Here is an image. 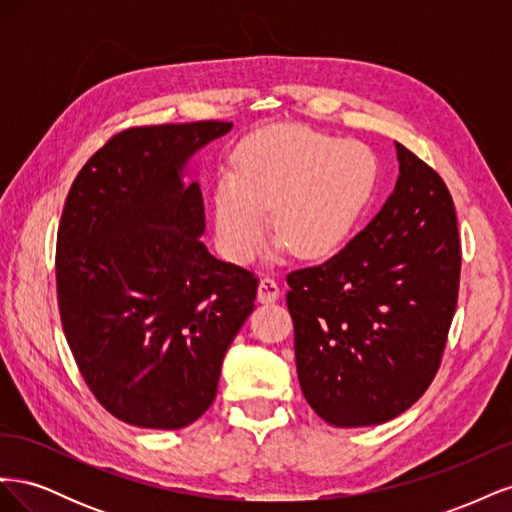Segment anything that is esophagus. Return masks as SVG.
Returning a JSON list of instances; mask_svg holds the SVG:
<instances>
[{"label": "esophagus", "instance_id": "esophagus-1", "mask_svg": "<svg viewBox=\"0 0 512 512\" xmlns=\"http://www.w3.org/2000/svg\"><path fill=\"white\" fill-rule=\"evenodd\" d=\"M280 299V286L271 277H262L258 284V301L260 303H275Z\"/></svg>", "mask_w": 512, "mask_h": 512}]
</instances>
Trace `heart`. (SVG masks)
<instances>
[{
	"mask_svg": "<svg viewBox=\"0 0 512 512\" xmlns=\"http://www.w3.org/2000/svg\"><path fill=\"white\" fill-rule=\"evenodd\" d=\"M376 153L356 141L299 126L260 132L239 147L232 175L213 198L215 237L222 254L243 265L267 230L303 258L329 256L342 247L376 194Z\"/></svg>",
	"mask_w": 512,
	"mask_h": 512,
	"instance_id": "obj_1",
	"label": "heart"
}]
</instances>
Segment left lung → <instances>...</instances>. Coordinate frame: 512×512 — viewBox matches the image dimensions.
Listing matches in <instances>:
<instances>
[{
    "mask_svg": "<svg viewBox=\"0 0 512 512\" xmlns=\"http://www.w3.org/2000/svg\"><path fill=\"white\" fill-rule=\"evenodd\" d=\"M395 151L399 177L376 218L327 262L286 277L301 391L335 427L406 412L436 376L457 307L453 198L436 170Z\"/></svg>",
    "mask_w": 512,
    "mask_h": 512,
    "instance_id": "1",
    "label": "left lung"
}]
</instances>
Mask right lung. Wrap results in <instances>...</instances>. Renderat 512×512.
<instances>
[{"label":"right lung","mask_w":512,"mask_h":512,"mask_svg":"<svg viewBox=\"0 0 512 512\" xmlns=\"http://www.w3.org/2000/svg\"><path fill=\"white\" fill-rule=\"evenodd\" d=\"M232 123L132 128L76 175L57 232L68 346L119 421L181 429L218 393L224 354L254 312V273L209 254L196 153Z\"/></svg>","instance_id":"1"}]
</instances>
